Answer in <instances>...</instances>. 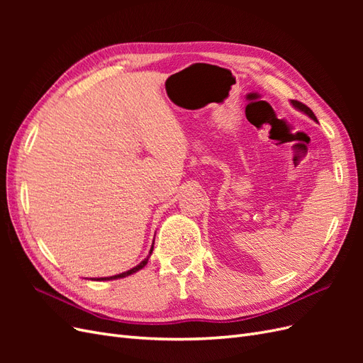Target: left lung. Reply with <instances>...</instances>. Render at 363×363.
I'll use <instances>...</instances> for the list:
<instances>
[{
  "label": "left lung",
  "mask_w": 363,
  "mask_h": 363,
  "mask_svg": "<svg viewBox=\"0 0 363 363\" xmlns=\"http://www.w3.org/2000/svg\"><path fill=\"white\" fill-rule=\"evenodd\" d=\"M291 104H292V106L296 108V111L303 112L304 115H307V116H309V118H311V119H313V121H318V119H316V116L313 115V112H312L311 108L307 107L306 104H303V103H300V101H295V100H292V101H291Z\"/></svg>",
  "instance_id": "left-lung-1"
}]
</instances>
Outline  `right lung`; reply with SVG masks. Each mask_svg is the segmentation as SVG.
I'll use <instances>...</instances> for the list:
<instances>
[{
	"mask_svg": "<svg viewBox=\"0 0 363 363\" xmlns=\"http://www.w3.org/2000/svg\"><path fill=\"white\" fill-rule=\"evenodd\" d=\"M151 252H152V247H151V250H150V255L142 260L139 265H136L135 268H131V269H128V271H124V272H121V274H116V276H111V277H98V279H92V280H96V281H104V280H116V279H124V277H128V276H131V274H135V272H138L139 269H142L144 268L147 263H148V259H150V256H151Z\"/></svg>",
	"mask_w": 363,
	"mask_h": 363,
	"instance_id": "right-lung-1",
	"label": "right lung"
}]
</instances>
